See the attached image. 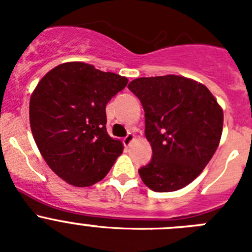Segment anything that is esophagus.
I'll list each match as a JSON object with an SVG mask.
<instances>
[{
    "mask_svg": "<svg viewBox=\"0 0 252 252\" xmlns=\"http://www.w3.org/2000/svg\"><path fill=\"white\" fill-rule=\"evenodd\" d=\"M135 140V135L133 133H127V136L124 139V145L125 146H130L132 144V141Z\"/></svg>",
    "mask_w": 252,
    "mask_h": 252,
    "instance_id": "esophagus-1",
    "label": "esophagus"
}]
</instances>
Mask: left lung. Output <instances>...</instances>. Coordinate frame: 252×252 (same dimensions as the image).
<instances>
[{"label":"left lung","instance_id":"obj_1","mask_svg":"<svg viewBox=\"0 0 252 252\" xmlns=\"http://www.w3.org/2000/svg\"><path fill=\"white\" fill-rule=\"evenodd\" d=\"M128 90L145 111L153 159L139 170L154 192H174L201 174L221 140L223 111L204 84L182 75L133 79Z\"/></svg>","mask_w":252,"mask_h":252}]
</instances>
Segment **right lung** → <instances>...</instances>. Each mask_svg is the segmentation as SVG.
Here are the masks:
<instances>
[{
    "mask_svg": "<svg viewBox=\"0 0 252 252\" xmlns=\"http://www.w3.org/2000/svg\"><path fill=\"white\" fill-rule=\"evenodd\" d=\"M126 77L69 62L46 73L30 97V127L49 168L66 183L91 187L103 179L124 151L107 133L106 104Z\"/></svg>",
    "mask_w": 252,
    "mask_h": 252,
    "instance_id": "obj_1",
    "label": "right lung"
}]
</instances>
